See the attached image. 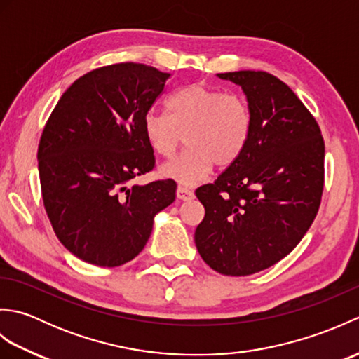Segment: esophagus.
<instances>
[{
  "instance_id": "1",
  "label": "esophagus",
  "mask_w": 359,
  "mask_h": 359,
  "mask_svg": "<svg viewBox=\"0 0 359 359\" xmlns=\"http://www.w3.org/2000/svg\"><path fill=\"white\" fill-rule=\"evenodd\" d=\"M175 194H177V199H180V201H189V199H193V197H194V193L191 191V189L184 188V187H179L177 191H175Z\"/></svg>"
}]
</instances>
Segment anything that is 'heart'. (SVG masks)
<instances>
[{"mask_svg":"<svg viewBox=\"0 0 359 359\" xmlns=\"http://www.w3.org/2000/svg\"><path fill=\"white\" fill-rule=\"evenodd\" d=\"M168 114L148 111L143 133L158 156L170 158L182 140L187 149L160 168L165 177L194 187L208 177L212 166L228 168L245 149L251 134V112L241 95L194 83L168 98Z\"/></svg>","mask_w":359,"mask_h":359,"instance_id":"b5f03b06","label":"heart"}]
</instances>
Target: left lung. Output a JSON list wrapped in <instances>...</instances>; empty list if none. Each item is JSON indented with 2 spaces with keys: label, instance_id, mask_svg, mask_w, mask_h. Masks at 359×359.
Masks as SVG:
<instances>
[{
  "label": "left lung",
  "instance_id": "1",
  "mask_svg": "<svg viewBox=\"0 0 359 359\" xmlns=\"http://www.w3.org/2000/svg\"><path fill=\"white\" fill-rule=\"evenodd\" d=\"M217 77L242 88L251 134L215 184L196 189L205 217L194 241L212 270L248 276L285 257L313 224L324 188V140L315 117L274 75Z\"/></svg>",
  "mask_w": 359,
  "mask_h": 359
}]
</instances>
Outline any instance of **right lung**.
Returning <instances> with one entry per match:
<instances>
[{
	"instance_id": "right-lung-1",
	"label": "right lung",
	"mask_w": 359,
	"mask_h": 359,
	"mask_svg": "<svg viewBox=\"0 0 359 359\" xmlns=\"http://www.w3.org/2000/svg\"><path fill=\"white\" fill-rule=\"evenodd\" d=\"M170 74L118 63L75 80L38 144L46 212L60 242L81 261L118 266L140 253L157 212L175 199V182L131 185L154 168L143 117Z\"/></svg>"
}]
</instances>
